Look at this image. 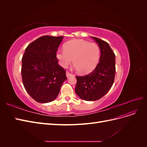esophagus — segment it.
I'll use <instances>...</instances> for the list:
<instances>
[{"mask_svg":"<svg viewBox=\"0 0 147 147\" xmlns=\"http://www.w3.org/2000/svg\"><path fill=\"white\" fill-rule=\"evenodd\" d=\"M71 76H73V75L72 74L69 73V72H66V77H67V78H69Z\"/></svg>","mask_w":147,"mask_h":147,"instance_id":"34e87169","label":"esophagus"}]
</instances>
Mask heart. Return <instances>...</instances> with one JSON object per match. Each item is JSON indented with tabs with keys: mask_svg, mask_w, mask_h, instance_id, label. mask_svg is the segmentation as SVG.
Returning a JSON list of instances; mask_svg holds the SVG:
<instances>
[{
	"mask_svg": "<svg viewBox=\"0 0 147 147\" xmlns=\"http://www.w3.org/2000/svg\"><path fill=\"white\" fill-rule=\"evenodd\" d=\"M64 48L56 53L59 65L64 68L74 62L75 69L79 72L86 74L91 72L99 63L100 50L95 43L82 39L72 40L65 44Z\"/></svg>",
	"mask_w": 147,
	"mask_h": 147,
	"instance_id": "1",
	"label": "heart"
}]
</instances>
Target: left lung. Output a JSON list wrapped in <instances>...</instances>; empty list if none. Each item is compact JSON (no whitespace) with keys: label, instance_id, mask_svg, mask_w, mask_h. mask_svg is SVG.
Returning a JSON list of instances; mask_svg holds the SVG:
<instances>
[{"label":"left lung","instance_id":"left-lung-1","mask_svg":"<svg viewBox=\"0 0 147 147\" xmlns=\"http://www.w3.org/2000/svg\"><path fill=\"white\" fill-rule=\"evenodd\" d=\"M91 37L100 48L99 63L90 74L76 76L75 90L82 99L87 101L99 100L106 94L113 85L115 75V55L109 43L98 38Z\"/></svg>","mask_w":147,"mask_h":147}]
</instances>
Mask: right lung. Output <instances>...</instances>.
<instances>
[{"mask_svg": "<svg viewBox=\"0 0 147 147\" xmlns=\"http://www.w3.org/2000/svg\"><path fill=\"white\" fill-rule=\"evenodd\" d=\"M63 38L48 35L39 37L26 48L22 58L23 85L28 94L40 103L54 100L67 80L65 71L56 57Z\"/></svg>", "mask_w": 147, "mask_h": 147, "instance_id": "1", "label": "right lung"}]
</instances>
